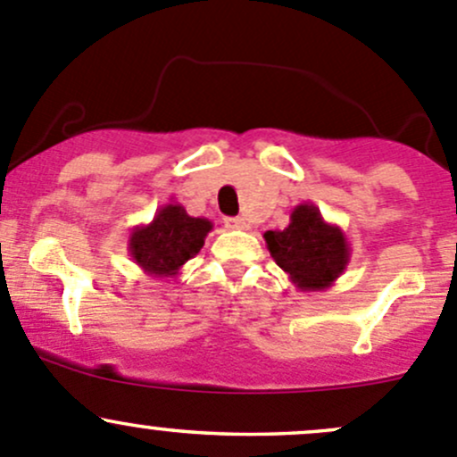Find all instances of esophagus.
<instances>
[{
  "label": "esophagus",
  "instance_id": "34e87169",
  "mask_svg": "<svg viewBox=\"0 0 457 457\" xmlns=\"http://www.w3.org/2000/svg\"><path fill=\"white\" fill-rule=\"evenodd\" d=\"M225 223H228V228L232 229H247L250 225H247L245 219H241V216H234V219H225Z\"/></svg>",
  "mask_w": 457,
  "mask_h": 457
}]
</instances>
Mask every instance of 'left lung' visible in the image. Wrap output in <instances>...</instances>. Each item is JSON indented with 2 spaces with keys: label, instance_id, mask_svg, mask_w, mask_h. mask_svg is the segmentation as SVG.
<instances>
[{
  "label": "left lung",
  "instance_id": "left-lung-1",
  "mask_svg": "<svg viewBox=\"0 0 457 457\" xmlns=\"http://www.w3.org/2000/svg\"><path fill=\"white\" fill-rule=\"evenodd\" d=\"M276 265L301 292H325L352 261L347 237L336 223H327L314 203H301L289 214L285 229L262 234Z\"/></svg>",
  "mask_w": 457,
  "mask_h": 457
}]
</instances>
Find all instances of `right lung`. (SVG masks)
<instances>
[{
  "label": "right lung",
  "instance_id": "1",
  "mask_svg": "<svg viewBox=\"0 0 457 457\" xmlns=\"http://www.w3.org/2000/svg\"><path fill=\"white\" fill-rule=\"evenodd\" d=\"M212 220L190 216L181 203L159 207L154 219L132 228L128 252L143 274L154 278H177L181 267L201 252Z\"/></svg>",
  "mask_w": 457,
  "mask_h": 457
}]
</instances>
